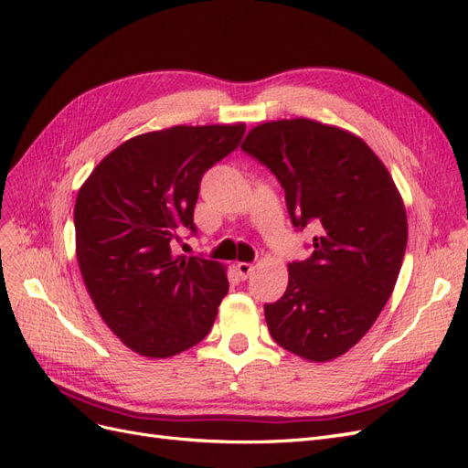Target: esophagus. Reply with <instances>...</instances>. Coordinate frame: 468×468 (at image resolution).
<instances>
[{"instance_id": "34e87169", "label": "esophagus", "mask_w": 468, "mask_h": 468, "mask_svg": "<svg viewBox=\"0 0 468 468\" xmlns=\"http://www.w3.org/2000/svg\"><path fill=\"white\" fill-rule=\"evenodd\" d=\"M236 271H238V275L242 277V279H248L253 273V265L239 261V263H236Z\"/></svg>"}]
</instances>
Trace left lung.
I'll use <instances>...</instances> for the list:
<instances>
[{
  "instance_id": "8db88e82",
  "label": "left lung",
  "mask_w": 468,
  "mask_h": 468,
  "mask_svg": "<svg viewBox=\"0 0 468 468\" xmlns=\"http://www.w3.org/2000/svg\"><path fill=\"white\" fill-rule=\"evenodd\" d=\"M242 150L285 189L292 224H313V256L289 263V285L265 322L275 342L306 361L344 356L371 330L399 279L408 220L387 165L363 138L313 119L261 122Z\"/></svg>"
}]
</instances>
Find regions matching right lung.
Segmentation results:
<instances>
[{
	"instance_id": "add662e5",
	"label": "right lung",
	"mask_w": 468,
	"mask_h": 468,
	"mask_svg": "<svg viewBox=\"0 0 468 468\" xmlns=\"http://www.w3.org/2000/svg\"><path fill=\"white\" fill-rule=\"evenodd\" d=\"M244 122L177 124L126 140L95 165L74 207L76 258L99 316L138 356L197 346L229 292L226 267L176 256L195 230L201 177L242 140Z\"/></svg>"
}]
</instances>
